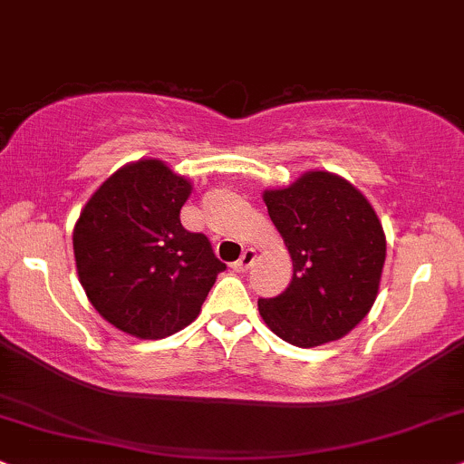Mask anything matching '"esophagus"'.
I'll use <instances>...</instances> for the list:
<instances>
[{
	"mask_svg": "<svg viewBox=\"0 0 464 464\" xmlns=\"http://www.w3.org/2000/svg\"><path fill=\"white\" fill-rule=\"evenodd\" d=\"M254 260H256V251L254 249H245L241 258L234 262V271H238V273L247 271V268L254 265Z\"/></svg>",
	"mask_w": 464,
	"mask_h": 464,
	"instance_id": "obj_1",
	"label": "esophagus"
}]
</instances>
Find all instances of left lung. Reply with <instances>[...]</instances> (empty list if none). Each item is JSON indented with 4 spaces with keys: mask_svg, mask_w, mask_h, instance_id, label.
Instances as JSON below:
<instances>
[{
    "mask_svg": "<svg viewBox=\"0 0 464 464\" xmlns=\"http://www.w3.org/2000/svg\"><path fill=\"white\" fill-rule=\"evenodd\" d=\"M262 198L293 258V282L258 299L260 316L293 346L340 340L379 293L387 251L379 217L351 182L329 171H307Z\"/></svg>",
    "mask_w": 464,
    "mask_h": 464,
    "instance_id": "1",
    "label": "left lung"
}]
</instances>
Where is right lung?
<instances>
[{
	"label": "right lung",
	"instance_id": "add662e5",
	"mask_svg": "<svg viewBox=\"0 0 464 464\" xmlns=\"http://www.w3.org/2000/svg\"><path fill=\"white\" fill-rule=\"evenodd\" d=\"M191 182L157 159L124 165L90 198L72 232L79 282L96 312L141 340L188 323L226 265L180 208Z\"/></svg>",
	"mask_w": 464,
	"mask_h": 464
}]
</instances>
